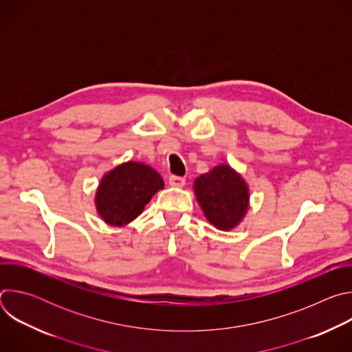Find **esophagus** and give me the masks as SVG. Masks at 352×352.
<instances>
[{
	"mask_svg": "<svg viewBox=\"0 0 352 352\" xmlns=\"http://www.w3.org/2000/svg\"><path fill=\"white\" fill-rule=\"evenodd\" d=\"M168 184L171 186H175V188H182L185 185V178L182 177H177V175H171L168 178Z\"/></svg>",
	"mask_w": 352,
	"mask_h": 352,
	"instance_id": "34e87169",
	"label": "esophagus"
}]
</instances>
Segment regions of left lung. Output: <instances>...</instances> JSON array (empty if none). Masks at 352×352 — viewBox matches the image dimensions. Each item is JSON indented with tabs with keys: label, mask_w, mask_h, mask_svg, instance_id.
<instances>
[{
	"label": "left lung",
	"mask_w": 352,
	"mask_h": 352,
	"mask_svg": "<svg viewBox=\"0 0 352 352\" xmlns=\"http://www.w3.org/2000/svg\"><path fill=\"white\" fill-rule=\"evenodd\" d=\"M193 192L208 221L221 231L236 227L249 209L248 184L228 164H219L197 177Z\"/></svg>",
	"instance_id": "left-lung-1"
}]
</instances>
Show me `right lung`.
Instances as JSON below:
<instances>
[{
    "label": "right lung",
    "mask_w": 352,
    "mask_h": 352,
    "mask_svg": "<svg viewBox=\"0 0 352 352\" xmlns=\"http://www.w3.org/2000/svg\"><path fill=\"white\" fill-rule=\"evenodd\" d=\"M163 188L164 181L155 168L139 162L122 163L106 173L97 186V214L110 226H126Z\"/></svg>",
    "instance_id": "1"
}]
</instances>
